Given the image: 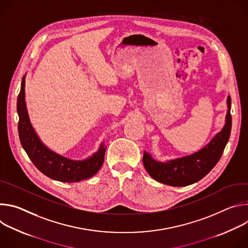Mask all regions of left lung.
Masks as SVG:
<instances>
[{
	"mask_svg": "<svg viewBox=\"0 0 248 248\" xmlns=\"http://www.w3.org/2000/svg\"><path fill=\"white\" fill-rule=\"evenodd\" d=\"M229 110L226 124L200 151L167 163H159L144 151L143 165L147 172L159 183L171 186H186L201 179L213 169L223 155L232 129L231 97H228Z\"/></svg>",
	"mask_w": 248,
	"mask_h": 248,
	"instance_id": "obj_1",
	"label": "left lung"
}]
</instances>
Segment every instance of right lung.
<instances>
[{
    "label": "right lung",
    "instance_id": "1",
    "mask_svg": "<svg viewBox=\"0 0 248 248\" xmlns=\"http://www.w3.org/2000/svg\"><path fill=\"white\" fill-rule=\"evenodd\" d=\"M25 77L22 78L20 92L17 97L16 109L19 117L18 135L20 143L29 159L42 173L48 178L62 183H78L93 176L101 169L105 148L100 146L99 151L85 161H73L60 156L48 149L35 133L27 114L24 101Z\"/></svg>",
    "mask_w": 248,
    "mask_h": 248
}]
</instances>
